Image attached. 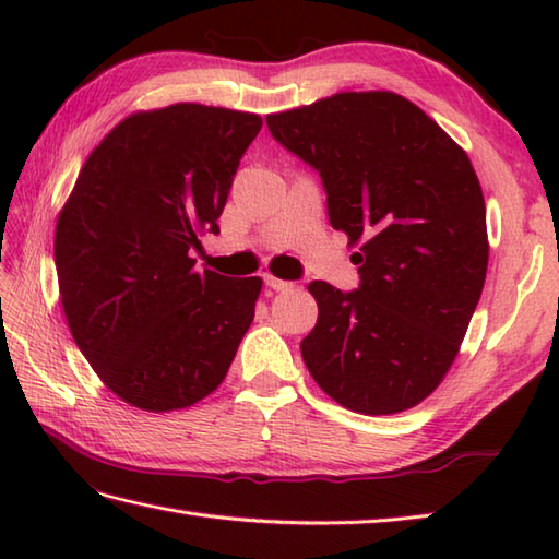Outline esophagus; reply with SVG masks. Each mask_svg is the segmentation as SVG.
<instances>
[{"mask_svg": "<svg viewBox=\"0 0 559 559\" xmlns=\"http://www.w3.org/2000/svg\"><path fill=\"white\" fill-rule=\"evenodd\" d=\"M264 283H266V286H269L271 290H278V293H283V290H290V288H293V283H290V281H281V278H276V276H271V273H266V276H264Z\"/></svg>", "mask_w": 559, "mask_h": 559, "instance_id": "1", "label": "esophagus"}]
</instances>
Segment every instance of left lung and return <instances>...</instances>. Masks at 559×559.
I'll use <instances>...</instances> for the list:
<instances>
[{
	"instance_id": "8db88e82",
	"label": "left lung",
	"mask_w": 559,
	"mask_h": 559,
	"mask_svg": "<svg viewBox=\"0 0 559 559\" xmlns=\"http://www.w3.org/2000/svg\"><path fill=\"white\" fill-rule=\"evenodd\" d=\"M273 139L322 175L329 221L360 247V288L312 281L317 326L300 343L341 406H418L459 355L488 273L478 175L454 139L391 91H346L266 117Z\"/></svg>"
}]
</instances>
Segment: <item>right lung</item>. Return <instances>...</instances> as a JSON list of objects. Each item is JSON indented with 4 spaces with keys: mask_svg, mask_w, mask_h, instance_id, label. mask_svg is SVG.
Returning <instances> with one entry per match:
<instances>
[{
    "mask_svg": "<svg viewBox=\"0 0 559 559\" xmlns=\"http://www.w3.org/2000/svg\"><path fill=\"white\" fill-rule=\"evenodd\" d=\"M261 117L199 103L139 110L91 151L59 211L67 324L100 382L148 413L194 406L228 374L261 278L197 269Z\"/></svg>",
    "mask_w": 559,
    "mask_h": 559,
    "instance_id": "add662e5",
    "label": "right lung"
}]
</instances>
